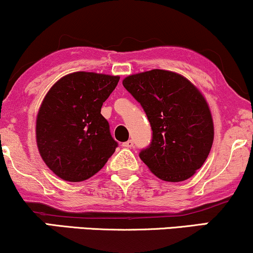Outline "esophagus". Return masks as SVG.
Here are the masks:
<instances>
[{
  "mask_svg": "<svg viewBox=\"0 0 253 253\" xmlns=\"http://www.w3.org/2000/svg\"><path fill=\"white\" fill-rule=\"evenodd\" d=\"M133 145H134L133 140H127V141H125V143H123V146L126 147V149H132Z\"/></svg>",
  "mask_w": 253,
  "mask_h": 253,
  "instance_id": "1",
  "label": "esophagus"
}]
</instances>
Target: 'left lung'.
Wrapping results in <instances>:
<instances>
[{"label":"left lung","mask_w":253,"mask_h":253,"mask_svg":"<svg viewBox=\"0 0 253 253\" xmlns=\"http://www.w3.org/2000/svg\"><path fill=\"white\" fill-rule=\"evenodd\" d=\"M123 84L141 104L152 128L141 161L163 181L190 178L214 140L213 118L202 92L182 75L161 69L129 75Z\"/></svg>","instance_id":"1"}]
</instances>
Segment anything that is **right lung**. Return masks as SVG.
Segmentation results:
<instances>
[{
    "instance_id": "right-lung-1",
    "label": "right lung",
    "mask_w": 253,
    "mask_h": 253,
    "mask_svg": "<svg viewBox=\"0 0 253 253\" xmlns=\"http://www.w3.org/2000/svg\"><path fill=\"white\" fill-rule=\"evenodd\" d=\"M119 76L77 71L58 80L43 97L36 121L37 146L54 175L82 182L98 172L118 143L101 114Z\"/></svg>"
}]
</instances>
